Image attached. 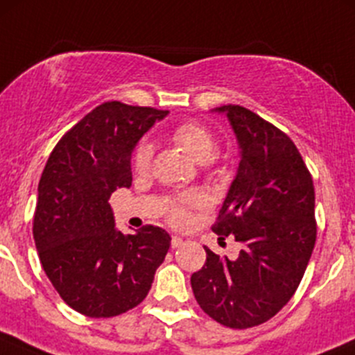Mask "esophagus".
<instances>
[{
    "label": "esophagus",
    "mask_w": 355,
    "mask_h": 355,
    "mask_svg": "<svg viewBox=\"0 0 355 355\" xmlns=\"http://www.w3.org/2000/svg\"><path fill=\"white\" fill-rule=\"evenodd\" d=\"M182 244H184V241H182L180 237H177V235L171 237V247H173V249H177V247H180Z\"/></svg>",
    "instance_id": "1"
}]
</instances>
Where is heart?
I'll return each instance as SVG.
<instances>
[{"instance_id":"b5f03b06","label":"heart","mask_w":355,"mask_h":355,"mask_svg":"<svg viewBox=\"0 0 355 355\" xmlns=\"http://www.w3.org/2000/svg\"><path fill=\"white\" fill-rule=\"evenodd\" d=\"M170 139L173 144L189 153L196 161H207L211 163V156H213L214 149H216V139H214L213 132L206 127V125L199 123V121H182V123L175 125L170 132ZM153 159V146L148 141H141L134 149V156H132V164L137 173H146L151 168ZM207 199L202 192L191 191L187 194L177 196L171 199L170 206H168V218L171 223L175 225H185L191 218L189 209L191 207H202L206 206Z\"/></svg>"}]
</instances>
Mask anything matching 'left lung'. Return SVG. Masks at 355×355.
Returning <instances> with one entry per match:
<instances>
[{"instance_id": "1", "label": "left lung", "mask_w": 355, "mask_h": 355, "mask_svg": "<svg viewBox=\"0 0 355 355\" xmlns=\"http://www.w3.org/2000/svg\"><path fill=\"white\" fill-rule=\"evenodd\" d=\"M227 113L241 148V163L214 234L234 235L237 259L206 250L191 277L200 309L235 330L266 323L292 299L316 242L313 177L287 134L239 105Z\"/></svg>"}]
</instances>
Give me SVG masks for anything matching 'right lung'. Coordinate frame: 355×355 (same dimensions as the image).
Returning a JSON list of instances; mask_svg holds the SVG:
<instances>
[{
    "mask_svg": "<svg viewBox=\"0 0 355 355\" xmlns=\"http://www.w3.org/2000/svg\"><path fill=\"white\" fill-rule=\"evenodd\" d=\"M166 114L103 103L48 157L32 234L53 287L84 316L111 318L139 306L170 249V235L159 227L146 225L135 235L118 232L108 202L116 189L132 185V151Z\"/></svg>",
    "mask_w": 355,
    "mask_h": 355,
    "instance_id": "right-lung-1",
    "label": "right lung"
}]
</instances>
